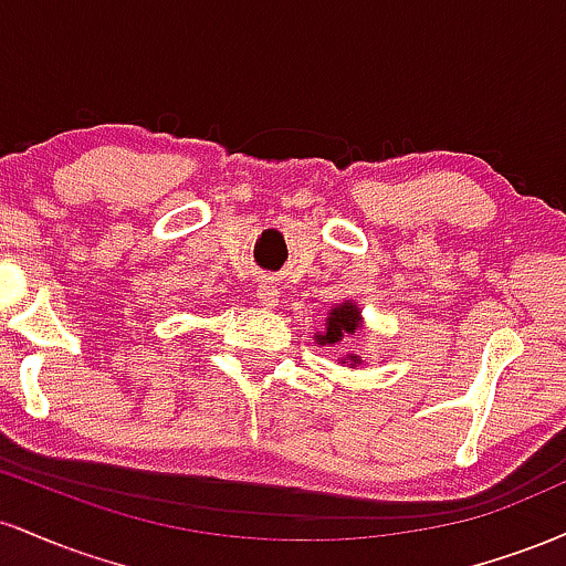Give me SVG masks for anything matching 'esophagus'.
<instances>
[{
	"label": "esophagus",
	"instance_id": "obj_1",
	"mask_svg": "<svg viewBox=\"0 0 566 566\" xmlns=\"http://www.w3.org/2000/svg\"><path fill=\"white\" fill-rule=\"evenodd\" d=\"M279 297H282V292H279L274 279H265V282H261V287H258V301L269 305V308H274V305H279Z\"/></svg>",
	"mask_w": 566,
	"mask_h": 566
}]
</instances>
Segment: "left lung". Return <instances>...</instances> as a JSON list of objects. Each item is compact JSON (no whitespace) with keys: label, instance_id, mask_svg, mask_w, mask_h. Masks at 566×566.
<instances>
[{"label":"left lung","instance_id":"left-lung-1","mask_svg":"<svg viewBox=\"0 0 566 566\" xmlns=\"http://www.w3.org/2000/svg\"><path fill=\"white\" fill-rule=\"evenodd\" d=\"M359 327H361L359 305L346 301V303L335 305V308H329L327 324H324V333L316 335V343H319V346H335V343H340L346 335H354ZM340 361L343 365L359 367L361 356L346 354V359H340Z\"/></svg>","mask_w":566,"mask_h":566}]
</instances>
